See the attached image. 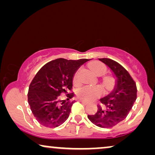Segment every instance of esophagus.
I'll list each match as a JSON object with an SVG mask.
<instances>
[{
    "label": "esophagus",
    "mask_w": 155,
    "mask_h": 155,
    "mask_svg": "<svg viewBox=\"0 0 155 155\" xmlns=\"http://www.w3.org/2000/svg\"><path fill=\"white\" fill-rule=\"evenodd\" d=\"M79 101H80V102H82V104H84V105L88 104V102H87V101H84V100H82V99H79Z\"/></svg>",
    "instance_id": "obj_1"
}]
</instances>
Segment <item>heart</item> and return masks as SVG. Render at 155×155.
Wrapping results in <instances>:
<instances>
[{"instance_id": "obj_1", "label": "heart", "mask_w": 155, "mask_h": 155, "mask_svg": "<svg viewBox=\"0 0 155 155\" xmlns=\"http://www.w3.org/2000/svg\"><path fill=\"white\" fill-rule=\"evenodd\" d=\"M92 71L97 75H103L107 72V68L103 63L100 62H95L92 65ZM78 73L79 71H76L73 75V82L77 83L78 82ZM116 81L115 78L113 77H107L103 80V85L107 91H111L115 87ZM102 93V88L100 86H90L85 85L80 87L77 91V94L80 98L84 100H93L97 97L100 96Z\"/></svg>"}]
</instances>
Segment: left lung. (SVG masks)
<instances>
[{
    "mask_svg": "<svg viewBox=\"0 0 155 155\" xmlns=\"http://www.w3.org/2000/svg\"><path fill=\"white\" fill-rule=\"evenodd\" d=\"M108 65L117 78L113 92L101 99L97 113L88 115L89 120L104 128L115 126L128 116L137 98V87L130 74L121 65L110 58H99Z\"/></svg>",
    "mask_w": 155,
    "mask_h": 155,
    "instance_id": "1",
    "label": "left lung"
}]
</instances>
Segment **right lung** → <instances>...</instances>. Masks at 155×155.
<instances>
[{"label":"right lung","instance_id":"right-lung-1","mask_svg":"<svg viewBox=\"0 0 155 155\" xmlns=\"http://www.w3.org/2000/svg\"><path fill=\"white\" fill-rule=\"evenodd\" d=\"M90 59L67 60L57 58L44 65L36 74L29 87L28 103L36 119L42 126L56 128L68 119L75 101L60 99L66 94L67 100L73 97L74 73Z\"/></svg>","mask_w":155,"mask_h":155}]
</instances>
